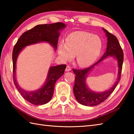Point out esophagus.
I'll return each mask as SVG.
<instances>
[{
	"mask_svg": "<svg viewBox=\"0 0 134 134\" xmlns=\"http://www.w3.org/2000/svg\"><path fill=\"white\" fill-rule=\"evenodd\" d=\"M71 70V68L70 65H67L66 68H65V71H69Z\"/></svg>",
	"mask_w": 134,
	"mask_h": 134,
	"instance_id": "obj_1",
	"label": "esophagus"
}]
</instances>
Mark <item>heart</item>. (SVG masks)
<instances>
[{"label":"heart","mask_w":134,"mask_h":134,"mask_svg":"<svg viewBox=\"0 0 134 134\" xmlns=\"http://www.w3.org/2000/svg\"><path fill=\"white\" fill-rule=\"evenodd\" d=\"M101 47L102 42L98 36L77 31L67 36L65 44L59 45L58 53L64 61L70 60L76 55V63L81 67H87L97 58Z\"/></svg>","instance_id":"heart-1"}]
</instances>
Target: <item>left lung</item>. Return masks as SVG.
Here are the masks:
<instances>
[{"label":"left lung","instance_id":"1","mask_svg":"<svg viewBox=\"0 0 134 134\" xmlns=\"http://www.w3.org/2000/svg\"><path fill=\"white\" fill-rule=\"evenodd\" d=\"M103 30L106 33V35L108 37V42L107 51L104 54V55L102 56L101 59L92 65V66L86 68L85 69H72L76 75L75 84L73 88L74 93L76 100L81 104L85 105V106H96V105L101 104L105 100H106L108 97L114 91L121 78L122 66H123L124 60L123 49H122L120 43H119L116 37L109 32H108L104 28H103ZM108 55L115 57L118 61L119 76L118 80L113 87L108 91H105L103 93H100L93 92L87 88L86 82H85V79L86 77L88 72L92 68L93 66Z\"/></svg>","mask_w":134,"mask_h":134}]
</instances>
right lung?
<instances>
[{
    "label": "right lung",
    "instance_id": "right-lung-1",
    "mask_svg": "<svg viewBox=\"0 0 134 134\" xmlns=\"http://www.w3.org/2000/svg\"><path fill=\"white\" fill-rule=\"evenodd\" d=\"M65 26L66 25L62 22L38 25L22 34L14 45L12 55L14 83L22 96L27 101L33 105L45 104L51 100L53 94L55 84L56 81L64 74L66 65L61 64L51 67L48 72L47 81L44 86L36 91L27 92L20 87L16 81L15 65L17 57L20 51L25 47L41 41L48 42L56 49L60 35L59 31L63 29Z\"/></svg>",
    "mask_w": 134,
    "mask_h": 134
}]
</instances>
